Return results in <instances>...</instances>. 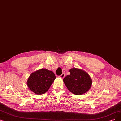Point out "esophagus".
Wrapping results in <instances>:
<instances>
[{"label":"esophagus","instance_id":"obj_1","mask_svg":"<svg viewBox=\"0 0 121 121\" xmlns=\"http://www.w3.org/2000/svg\"><path fill=\"white\" fill-rule=\"evenodd\" d=\"M65 73H62V74L61 75H60V76H59V77L60 78H63L64 77H65Z\"/></svg>","mask_w":121,"mask_h":121}]
</instances>
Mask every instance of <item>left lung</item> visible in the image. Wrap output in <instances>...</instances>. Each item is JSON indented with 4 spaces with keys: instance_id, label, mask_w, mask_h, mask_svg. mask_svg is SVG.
<instances>
[{
    "instance_id": "obj_1",
    "label": "left lung",
    "mask_w": 121,
    "mask_h": 121,
    "mask_svg": "<svg viewBox=\"0 0 121 121\" xmlns=\"http://www.w3.org/2000/svg\"><path fill=\"white\" fill-rule=\"evenodd\" d=\"M69 71L70 75H67L63 79L68 90L75 94L80 95L90 90L92 80L87 73L76 68H72Z\"/></svg>"
}]
</instances>
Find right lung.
I'll return each instance as SVG.
<instances>
[{
  "mask_svg": "<svg viewBox=\"0 0 121 121\" xmlns=\"http://www.w3.org/2000/svg\"><path fill=\"white\" fill-rule=\"evenodd\" d=\"M55 78L53 72L41 69L31 73L28 78L27 85L34 93L42 94L48 91Z\"/></svg>",
  "mask_w": 121,
  "mask_h": 121,
  "instance_id": "1",
  "label": "right lung"
}]
</instances>
